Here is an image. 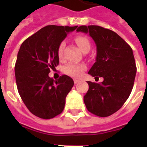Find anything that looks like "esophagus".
Masks as SVG:
<instances>
[{
  "instance_id": "obj_1",
  "label": "esophagus",
  "mask_w": 147,
  "mask_h": 147,
  "mask_svg": "<svg viewBox=\"0 0 147 147\" xmlns=\"http://www.w3.org/2000/svg\"><path fill=\"white\" fill-rule=\"evenodd\" d=\"M74 82H75V84H77V83L79 82V80L77 79V78H75V79H74Z\"/></svg>"
}]
</instances>
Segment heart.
Returning a JSON list of instances; mask_svg holds the SVG:
<instances>
[{
  "instance_id": "1",
  "label": "heart",
  "mask_w": 147,
  "mask_h": 147,
  "mask_svg": "<svg viewBox=\"0 0 147 147\" xmlns=\"http://www.w3.org/2000/svg\"><path fill=\"white\" fill-rule=\"evenodd\" d=\"M75 42L77 43L80 49L84 52L89 51L91 48V42L85 36H76L75 37ZM65 49V42H60L59 45L57 49V54L59 58H61L63 56V51ZM86 66L84 64L82 63H75V62H69L65 66V72L69 76H73V77H79L82 76V74L84 72Z\"/></svg>"
}]
</instances>
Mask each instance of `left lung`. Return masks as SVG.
<instances>
[{"mask_svg": "<svg viewBox=\"0 0 147 147\" xmlns=\"http://www.w3.org/2000/svg\"><path fill=\"white\" fill-rule=\"evenodd\" d=\"M77 32L88 33L97 47L96 62L88 74L104 78L101 83L87 82L84 96L88 111L108 117L121 108L132 92L137 66L131 47L115 32L99 26H81Z\"/></svg>", "mask_w": 147, "mask_h": 147, "instance_id": "8db88e82", "label": "left lung"}]
</instances>
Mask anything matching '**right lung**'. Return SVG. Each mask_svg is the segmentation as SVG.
<instances>
[{"instance_id":"1","label":"right lung","mask_w":147,"mask_h":147,"mask_svg":"<svg viewBox=\"0 0 147 147\" xmlns=\"http://www.w3.org/2000/svg\"><path fill=\"white\" fill-rule=\"evenodd\" d=\"M77 27L49 25L20 46L14 68L17 90L29 111L38 117L53 118L64 109L73 80L63 75L55 81L49 73L59 65V45Z\"/></svg>"}]
</instances>
